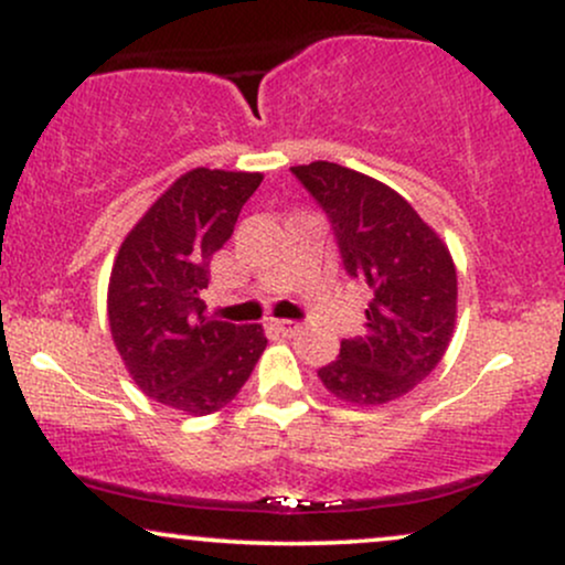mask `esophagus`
Segmentation results:
<instances>
[{
  "label": "esophagus",
  "mask_w": 565,
  "mask_h": 565,
  "mask_svg": "<svg viewBox=\"0 0 565 565\" xmlns=\"http://www.w3.org/2000/svg\"><path fill=\"white\" fill-rule=\"evenodd\" d=\"M274 329L276 332H281L284 337H291V334H297L302 329V323L300 321H289V319H281V321H274Z\"/></svg>",
  "instance_id": "34e87169"
}]
</instances>
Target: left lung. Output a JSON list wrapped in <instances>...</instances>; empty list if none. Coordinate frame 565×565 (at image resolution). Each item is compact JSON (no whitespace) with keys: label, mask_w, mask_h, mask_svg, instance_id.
Returning <instances> with one entry per match:
<instances>
[{"label":"left lung","mask_w":565,"mask_h":565,"mask_svg":"<svg viewBox=\"0 0 565 565\" xmlns=\"http://www.w3.org/2000/svg\"><path fill=\"white\" fill-rule=\"evenodd\" d=\"M332 223L342 265L372 289L366 334L342 340L319 369L334 398L382 406L423 382L444 359L457 321L449 246L391 185L332 161L291 167Z\"/></svg>","instance_id":"obj_1"}]
</instances>
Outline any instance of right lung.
<instances>
[{
	"instance_id": "add662e5",
	"label": "right lung",
	"mask_w": 565,
	"mask_h": 565,
	"mask_svg": "<svg viewBox=\"0 0 565 565\" xmlns=\"http://www.w3.org/2000/svg\"><path fill=\"white\" fill-rule=\"evenodd\" d=\"M260 172L180 174L119 246L108 281V323L129 377L148 398L191 417L236 398L263 355L260 323L206 316L201 291L212 255L231 238Z\"/></svg>"
}]
</instances>
